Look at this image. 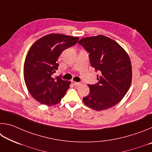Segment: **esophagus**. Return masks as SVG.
I'll list each match as a JSON object with an SVG mask.
<instances>
[{
	"mask_svg": "<svg viewBox=\"0 0 152 152\" xmlns=\"http://www.w3.org/2000/svg\"><path fill=\"white\" fill-rule=\"evenodd\" d=\"M72 84H74V86H80V84H81L80 82H74V81H72Z\"/></svg>",
	"mask_w": 152,
	"mask_h": 152,
	"instance_id": "1",
	"label": "esophagus"
}]
</instances>
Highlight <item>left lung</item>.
I'll return each instance as SVG.
<instances>
[{"mask_svg":"<svg viewBox=\"0 0 152 152\" xmlns=\"http://www.w3.org/2000/svg\"><path fill=\"white\" fill-rule=\"evenodd\" d=\"M78 43L88 53L92 67L100 74L97 83L88 84L90 92L83 102L96 110L114 107L125 96L132 83L129 56L116 42L104 35L82 38Z\"/></svg>","mask_w":152,"mask_h":152,"instance_id":"obj_1","label":"left lung"}]
</instances>
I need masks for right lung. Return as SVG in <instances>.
<instances>
[{"mask_svg":"<svg viewBox=\"0 0 152 152\" xmlns=\"http://www.w3.org/2000/svg\"><path fill=\"white\" fill-rule=\"evenodd\" d=\"M78 37L50 34L35 42L28 51L24 64L25 82L31 95L41 104L60 102L69 88L70 82L53 74L58 69L59 56L64 50L78 42Z\"/></svg>","mask_w":152,"mask_h":152,"instance_id":"add662e5","label":"right lung"}]
</instances>
